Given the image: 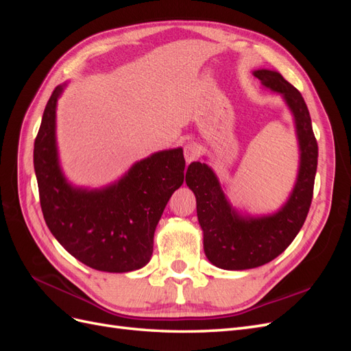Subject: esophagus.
Here are the masks:
<instances>
[{
  "label": "esophagus",
  "mask_w": 351,
  "mask_h": 351,
  "mask_svg": "<svg viewBox=\"0 0 351 351\" xmlns=\"http://www.w3.org/2000/svg\"><path fill=\"white\" fill-rule=\"evenodd\" d=\"M199 155V149L195 143H187L184 145V158H186V162L190 164L192 161L197 158Z\"/></svg>",
  "instance_id": "1"
}]
</instances>
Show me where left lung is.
<instances>
[{
	"label": "left lung",
	"mask_w": 351,
	"mask_h": 351,
	"mask_svg": "<svg viewBox=\"0 0 351 351\" xmlns=\"http://www.w3.org/2000/svg\"><path fill=\"white\" fill-rule=\"evenodd\" d=\"M265 88L282 95L293 112L299 139V174L289 200L272 215L243 217L230 205L215 173L204 162L187 168L186 183L196 196L197 219L209 262L221 269L262 267L281 254L299 234L309 212L317 167V143L302 93L278 71H253Z\"/></svg>",
	"instance_id": "8db88e82"
}]
</instances>
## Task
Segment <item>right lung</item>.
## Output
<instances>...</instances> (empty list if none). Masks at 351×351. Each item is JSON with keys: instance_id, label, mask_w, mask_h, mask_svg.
Returning <instances> with one entry per match:
<instances>
[{"instance_id": "obj_1", "label": "right lung", "mask_w": 351, "mask_h": 351, "mask_svg": "<svg viewBox=\"0 0 351 351\" xmlns=\"http://www.w3.org/2000/svg\"><path fill=\"white\" fill-rule=\"evenodd\" d=\"M64 86L52 92L35 139L42 214L52 236L82 263L105 272L139 269L152 256L169 197L184 182L183 149L152 154L104 189L73 187L60 168L56 141V108Z\"/></svg>"}]
</instances>
